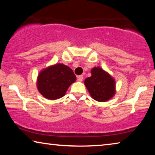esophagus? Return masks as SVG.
<instances>
[{
  "mask_svg": "<svg viewBox=\"0 0 155 155\" xmlns=\"http://www.w3.org/2000/svg\"><path fill=\"white\" fill-rule=\"evenodd\" d=\"M83 79V75H79L77 77V81L78 82H81Z\"/></svg>",
  "mask_w": 155,
  "mask_h": 155,
  "instance_id": "obj_1",
  "label": "esophagus"
}]
</instances>
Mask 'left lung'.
Returning <instances> with one entry per match:
<instances>
[{"mask_svg":"<svg viewBox=\"0 0 155 155\" xmlns=\"http://www.w3.org/2000/svg\"><path fill=\"white\" fill-rule=\"evenodd\" d=\"M90 77L84 81L91 98L98 102L109 101L116 93L115 78L101 67H94L91 70Z\"/></svg>","mask_w":155,"mask_h":155,"instance_id":"obj_1","label":"left lung"}]
</instances>
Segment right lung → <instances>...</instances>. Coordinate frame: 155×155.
Segmentation results:
<instances>
[{"instance_id": "obj_1", "label": "right lung", "mask_w": 155, "mask_h": 155, "mask_svg": "<svg viewBox=\"0 0 155 155\" xmlns=\"http://www.w3.org/2000/svg\"><path fill=\"white\" fill-rule=\"evenodd\" d=\"M77 81L72 70L63 64H56L44 68L37 78V88L46 99L62 98L70 85Z\"/></svg>"}]
</instances>
